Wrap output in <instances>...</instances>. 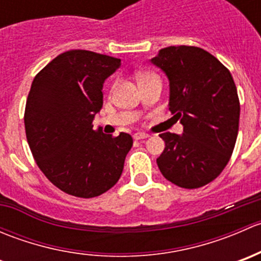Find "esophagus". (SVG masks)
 Wrapping results in <instances>:
<instances>
[{"mask_svg": "<svg viewBox=\"0 0 261 261\" xmlns=\"http://www.w3.org/2000/svg\"><path fill=\"white\" fill-rule=\"evenodd\" d=\"M147 138H149V135H147V134H145V133L134 134V139H135V140H143V139H147Z\"/></svg>", "mask_w": 261, "mask_h": 261, "instance_id": "esophagus-1", "label": "esophagus"}]
</instances>
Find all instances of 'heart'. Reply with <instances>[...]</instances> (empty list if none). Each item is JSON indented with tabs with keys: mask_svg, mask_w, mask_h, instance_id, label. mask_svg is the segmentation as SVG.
<instances>
[{
	"mask_svg": "<svg viewBox=\"0 0 261 261\" xmlns=\"http://www.w3.org/2000/svg\"><path fill=\"white\" fill-rule=\"evenodd\" d=\"M152 77H156V75L152 74V73H140V74L138 75V80H139V82H140V81L147 80V78H152Z\"/></svg>",
	"mask_w": 261,
	"mask_h": 261,
	"instance_id": "obj_1",
	"label": "heart"
}]
</instances>
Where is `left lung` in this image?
<instances>
[{"instance_id":"1","label":"left lung","mask_w":261,"mask_h":261,"mask_svg":"<svg viewBox=\"0 0 261 261\" xmlns=\"http://www.w3.org/2000/svg\"><path fill=\"white\" fill-rule=\"evenodd\" d=\"M169 78V110L183 134H160L165 149L156 159L175 186L208 184L227 165L239 133L240 101L230 70L197 46H168L151 59Z\"/></svg>"}]
</instances>
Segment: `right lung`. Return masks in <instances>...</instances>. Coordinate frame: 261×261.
<instances>
[{
	"label": "right lung",
	"mask_w": 261,
	"mask_h": 261,
	"mask_svg": "<svg viewBox=\"0 0 261 261\" xmlns=\"http://www.w3.org/2000/svg\"><path fill=\"white\" fill-rule=\"evenodd\" d=\"M120 67L117 58L68 50L31 84L23 115L29 146L44 175L70 196H101L121 177L133 138L93 130L103 106V82Z\"/></svg>",
	"instance_id": "obj_1"
}]
</instances>
